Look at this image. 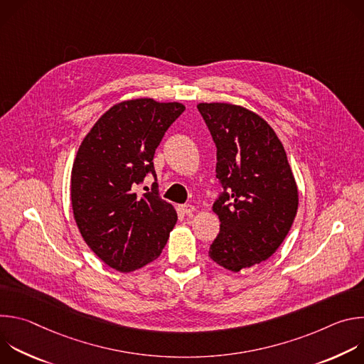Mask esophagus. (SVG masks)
<instances>
[{
	"label": "esophagus",
	"instance_id": "34e87169",
	"mask_svg": "<svg viewBox=\"0 0 364 364\" xmlns=\"http://www.w3.org/2000/svg\"><path fill=\"white\" fill-rule=\"evenodd\" d=\"M194 210H196V207H194L193 204H183V205H181V212H183L184 215H187V216L193 215Z\"/></svg>",
	"mask_w": 364,
	"mask_h": 364
}]
</instances>
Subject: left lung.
Segmentation results:
<instances>
[{
    "label": "left lung",
    "mask_w": 364,
    "mask_h": 364,
    "mask_svg": "<svg viewBox=\"0 0 364 364\" xmlns=\"http://www.w3.org/2000/svg\"><path fill=\"white\" fill-rule=\"evenodd\" d=\"M197 109L216 145L223 188L213 203L220 232L209 256L239 272L267 261L284 242L298 209L296 184L267 121L229 103H200Z\"/></svg>",
    "instance_id": "obj_1"
}]
</instances>
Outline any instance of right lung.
I'll list each match as a JSON object with an SVG mask.
<instances>
[{
	"mask_svg": "<svg viewBox=\"0 0 364 364\" xmlns=\"http://www.w3.org/2000/svg\"><path fill=\"white\" fill-rule=\"evenodd\" d=\"M177 102H121L85 136L72 168L70 194L76 225L87 246L108 267L131 272L157 259L177 222L159 184L136 194L152 174L154 154L184 112Z\"/></svg>",
	"mask_w": 364,
	"mask_h": 364,
	"instance_id": "add662e5",
	"label": "right lung"
}]
</instances>
